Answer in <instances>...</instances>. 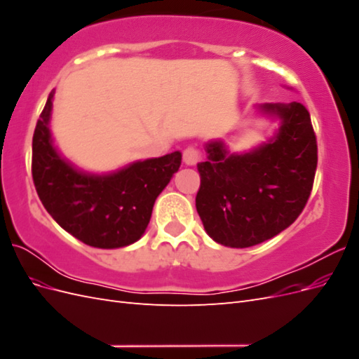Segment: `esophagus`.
<instances>
[{
    "label": "esophagus",
    "mask_w": 359,
    "mask_h": 359,
    "mask_svg": "<svg viewBox=\"0 0 359 359\" xmlns=\"http://www.w3.org/2000/svg\"><path fill=\"white\" fill-rule=\"evenodd\" d=\"M182 160H184V163H186L187 166H194L201 160L199 149L194 148V147L186 148V149H184V153H182Z\"/></svg>",
    "instance_id": "obj_1"
}]
</instances>
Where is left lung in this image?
<instances>
[{
	"instance_id": "left-lung-1",
	"label": "left lung",
	"mask_w": 359,
	"mask_h": 359,
	"mask_svg": "<svg viewBox=\"0 0 359 359\" xmlns=\"http://www.w3.org/2000/svg\"><path fill=\"white\" fill-rule=\"evenodd\" d=\"M256 109L280 121L273 137L240 154L220 139L210 140L206 161L198 163L196 210L206 233L226 247H252L285 231L306 206L316 173V135L306 106L264 103Z\"/></svg>"
}]
</instances>
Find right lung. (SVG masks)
Masks as SVG:
<instances>
[{
	"instance_id": "obj_1",
	"label": "right lung",
	"mask_w": 359,
	"mask_h": 359,
	"mask_svg": "<svg viewBox=\"0 0 359 359\" xmlns=\"http://www.w3.org/2000/svg\"><path fill=\"white\" fill-rule=\"evenodd\" d=\"M53 90L32 136V180L46 211L64 231L86 245L119 248L144 235L158 194L181 166V153L133 161L109 172L74 166L53 145Z\"/></svg>"
}]
</instances>
